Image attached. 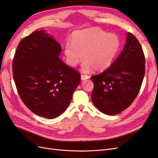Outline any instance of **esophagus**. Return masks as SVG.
Masks as SVG:
<instances>
[{
  "label": "esophagus",
  "instance_id": "esophagus-1",
  "mask_svg": "<svg viewBox=\"0 0 158 158\" xmlns=\"http://www.w3.org/2000/svg\"><path fill=\"white\" fill-rule=\"evenodd\" d=\"M89 78V76L88 75H85V74H82V75H81V80H82L88 79Z\"/></svg>",
  "mask_w": 158,
  "mask_h": 158
}]
</instances>
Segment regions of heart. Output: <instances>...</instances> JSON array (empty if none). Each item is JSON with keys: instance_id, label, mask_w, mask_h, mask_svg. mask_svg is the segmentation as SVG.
<instances>
[{"instance_id": "obj_1", "label": "heart", "mask_w": 158, "mask_h": 158, "mask_svg": "<svg viewBox=\"0 0 158 158\" xmlns=\"http://www.w3.org/2000/svg\"><path fill=\"white\" fill-rule=\"evenodd\" d=\"M70 41L64 47L66 63L74 67L84 57L82 67L84 72L93 69L102 71L109 68L120 47V40L116 34L107 33L98 27L74 31Z\"/></svg>"}]
</instances>
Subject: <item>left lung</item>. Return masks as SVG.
<instances>
[{"label":"left lung","mask_w":158,"mask_h":158,"mask_svg":"<svg viewBox=\"0 0 158 158\" xmlns=\"http://www.w3.org/2000/svg\"><path fill=\"white\" fill-rule=\"evenodd\" d=\"M145 74V57L139 41L131 33L126 44L108 69L92 76V100L95 107L115 115L131 106L139 92Z\"/></svg>","instance_id":"obj_1"}]
</instances>
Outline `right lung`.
<instances>
[{
  "mask_svg": "<svg viewBox=\"0 0 158 158\" xmlns=\"http://www.w3.org/2000/svg\"><path fill=\"white\" fill-rule=\"evenodd\" d=\"M61 46L45 30L33 32L19 44L12 63L14 82L27 107L54 118L69 106L80 75L59 58Z\"/></svg>",
  "mask_w": 158,
  "mask_h": 158,
  "instance_id": "add662e5",
  "label": "right lung"
}]
</instances>
